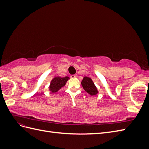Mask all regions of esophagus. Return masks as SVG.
I'll list each match as a JSON object with an SVG mask.
<instances>
[{"instance_id": "34e87169", "label": "esophagus", "mask_w": 149, "mask_h": 149, "mask_svg": "<svg viewBox=\"0 0 149 149\" xmlns=\"http://www.w3.org/2000/svg\"><path fill=\"white\" fill-rule=\"evenodd\" d=\"M70 77H71V78H74L76 77V75H75V74H72V75L70 76Z\"/></svg>"}]
</instances>
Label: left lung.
<instances>
[{
  "label": "left lung",
  "instance_id": "obj_1",
  "mask_svg": "<svg viewBox=\"0 0 149 149\" xmlns=\"http://www.w3.org/2000/svg\"><path fill=\"white\" fill-rule=\"evenodd\" d=\"M81 85L83 89L90 95H96L98 93L96 87L90 78L86 77V76L84 77L81 81Z\"/></svg>",
  "mask_w": 149,
  "mask_h": 149
}]
</instances>
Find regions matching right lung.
<instances>
[{"instance_id":"right-lung-1","label":"right lung","mask_w":149,"mask_h":149,"mask_svg":"<svg viewBox=\"0 0 149 149\" xmlns=\"http://www.w3.org/2000/svg\"><path fill=\"white\" fill-rule=\"evenodd\" d=\"M69 77L65 76L64 78H61L58 76V77L54 78L50 83L49 85V91L52 93H56L58 90L60 89L62 87H63L66 84V83L68 80Z\"/></svg>"}]
</instances>
